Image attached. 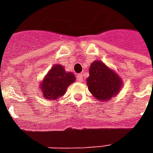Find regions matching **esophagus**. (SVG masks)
<instances>
[{
  "label": "esophagus",
  "instance_id": "1",
  "mask_svg": "<svg viewBox=\"0 0 153 153\" xmlns=\"http://www.w3.org/2000/svg\"><path fill=\"white\" fill-rule=\"evenodd\" d=\"M77 80H78V81H79V82H83V74H79L77 75Z\"/></svg>",
  "mask_w": 153,
  "mask_h": 153
}]
</instances>
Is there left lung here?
Instances as JSON below:
<instances>
[{
    "label": "left lung",
    "instance_id": "obj_1",
    "mask_svg": "<svg viewBox=\"0 0 153 153\" xmlns=\"http://www.w3.org/2000/svg\"><path fill=\"white\" fill-rule=\"evenodd\" d=\"M87 85L90 93L98 101H108L117 95L122 86V80L115 71L100 60L91 64Z\"/></svg>",
    "mask_w": 153,
    "mask_h": 153
}]
</instances>
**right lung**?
Segmentation results:
<instances>
[{
    "label": "right lung",
    "mask_w": 153,
    "mask_h": 153,
    "mask_svg": "<svg viewBox=\"0 0 153 153\" xmlns=\"http://www.w3.org/2000/svg\"><path fill=\"white\" fill-rule=\"evenodd\" d=\"M74 81L73 73L66 72L62 65H55L41 83V92L47 99L57 100L63 96L67 88Z\"/></svg>",
    "instance_id": "obj_1"
}]
</instances>
